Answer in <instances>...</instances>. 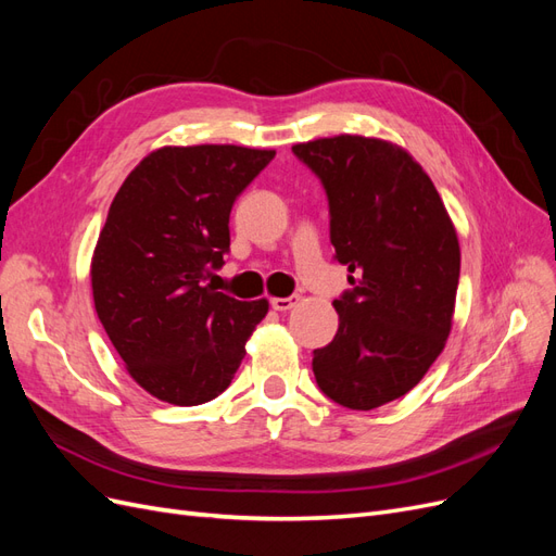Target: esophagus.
I'll use <instances>...</instances> for the list:
<instances>
[{
    "label": "esophagus",
    "instance_id": "obj_1",
    "mask_svg": "<svg viewBox=\"0 0 556 556\" xmlns=\"http://www.w3.org/2000/svg\"><path fill=\"white\" fill-rule=\"evenodd\" d=\"M299 301V296L296 294H290V296H276V299H271V308L274 311H290L294 304Z\"/></svg>",
    "mask_w": 556,
    "mask_h": 556
}]
</instances>
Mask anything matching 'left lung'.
<instances>
[{
    "mask_svg": "<svg viewBox=\"0 0 556 556\" xmlns=\"http://www.w3.org/2000/svg\"><path fill=\"white\" fill-rule=\"evenodd\" d=\"M292 153L323 182L333 260L355 274L333 301L339 331L313 350V374L339 406L371 410L410 392L445 348L457 231L431 178L394 143L343 134Z\"/></svg>",
    "mask_w": 556,
    "mask_h": 556,
    "instance_id": "8db88e82",
    "label": "left lung"
}]
</instances>
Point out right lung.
I'll return each instance as SVG.
<instances>
[{"label": "right lung", "instance_id": "right-lung-1", "mask_svg": "<svg viewBox=\"0 0 556 556\" xmlns=\"http://www.w3.org/2000/svg\"><path fill=\"white\" fill-rule=\"evenodd\" d=\"M276 157L241 146L160 148L109 208L92 257V296L129 376L174 406L223 394L268 301L208 282L229 252L233 201Z\"/></svg>", "mask_w": 556, "mask_h": 556}]
</instances>
